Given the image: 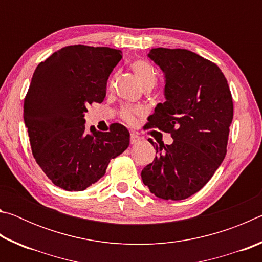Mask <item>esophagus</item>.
<instances>
[{
    "label": "esophagus",
    "instance_id": "34e87169",
    "mask_svg": "<svg viewBox=\"0 0 262 262\" xmlns=\"http://www.w3.org/2000/svg\"><path fill=\"white\" fill-rule=\"evenodd\" d=\"M141 141V137L136 134V133H132L130 134V144H136Z\"/></svg>",
    "mask_w": 262,
    "mask_h": 262
}]
</instances>
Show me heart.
Returning <instances> with one entry per match:
<instances>
[{
	"mask_svg": "<svg viewBox=\"0 0 262 262\" xmlns=\"http://www.w3.org/2000/svg\"><path fill=\"white\" fill-rule=\"evenodd\" d=\"M132 68L134 70L136 76L139 77L143 86L155 85L157 83V73L149 62L144 60H136L132 63ZM113 86V79L110 82L108 88ZM143 114V110L139 106L126 105L120 111V117L123 121H126L129 125H135L139 120V118Z\"/></svg>",
	"mask_w": 262,
	"mask_h": 262,
	"instance_id": "obj_1",
	"label": "heart"
}]
</instances>
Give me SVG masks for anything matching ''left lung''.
Segmentation results:
<instances>
[{
  "instance_id": "left-lung-1",
  "label": "left lung",
  "mask_w": 262,
  "mask_h": 262,
  "mask_svg": "<svg viewBox=\"0 0 262 262\" xmlns=\"http://www.w3.org/2000/svg\"><path fill=\"white\" fill-rule=\"evenodd\" d=\"M165 74V98L148 118V128L170 133L173 143L156 144L157 156L141 172L150 192L185 200L199 192L227 155L233 103L217 66L187 50L152 48L149 55Z\"/></svg>"
}]
</instances>
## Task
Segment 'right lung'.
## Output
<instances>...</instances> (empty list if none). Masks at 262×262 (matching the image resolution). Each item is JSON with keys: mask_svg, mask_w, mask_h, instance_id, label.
<instances>
[{"mask_svg": "<svg viewBox=\"0 0 262 262\" xmlns=\"http://www.w3.org/2000/svg\"><path fill=\"white\" fill-rule=\"evenodd\" d=\"M121 57L114 48L73 45L34 70L24 121L35 162L57 187L84 190L129 145V132L120 123L106 133L84 125L88 106L104 100L110 74Z\"/></svg>", "mask_w": 262, "mask_h": 262, "instance_id": "add662e5", "label": "right lung"}]
</instances>
